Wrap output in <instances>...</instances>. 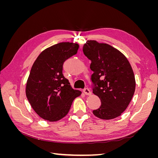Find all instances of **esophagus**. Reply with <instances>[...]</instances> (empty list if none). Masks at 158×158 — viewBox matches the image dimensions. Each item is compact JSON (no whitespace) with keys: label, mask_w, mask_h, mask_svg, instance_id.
<instances>
[{"label":"esophagus","mask_w":158,"mask_h":158,"mask_svg":"<svg viewBox=\"0 0 158 158\" xmlns=\"http://www.w3.org/2000/svg\"><path fill=\"white\" fill-rule=\"evenodd\" d=\"M83 92H84V93L85 95H89L92 94V92H91L90 90H89L88 88H84V90H83Z\"/></svg>","instance_id":"1"}]
</instances>
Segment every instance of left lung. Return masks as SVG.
<instances>
[{"label": "left lung", "mask_w": 158, "mask_h": 158, "mask_svg": "<svg viewBox=\"0 0 158 158\" xmlns=\"http://www.w3.org/2000/svg\"><path fill=\"white\" fill-rule=\"evenodd\" d=\"M84 54L91 60L93 93L101 100L94 110L95 116L112 119L120 116L130 103L135 93V75L128 60L122 52L106 44L88 41Z\"/></svg>", "instance_id": "left-lung-1"}]
</instances>
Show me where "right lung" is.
Segmentation results:
<instances>
[{
    "label": "right lung",
    "instance_id": "obj_1",
    "mask_svg": "<svg viewBox=\"0 0 158 158\" xmlns=\"http://www.w3.org/2000/svg\"><path fill=\"white\" fill-rule=\"evenodd\" d=\"M79 45L63 42L46 49L33 63L26 94L33 110L45 120L56 121L66 116L81 92L72 88L63 74L66 60L77 53Z\"/></svg>",
    "mask_w": 158,
    "mask_h": 158
}]
</instances>
